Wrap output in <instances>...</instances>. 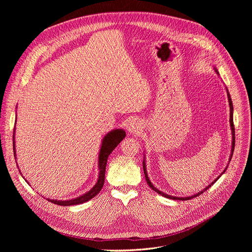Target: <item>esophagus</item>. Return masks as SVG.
Masks as SVG:
<instances>
[{
  "instance_id": "34e87169",
  "label": "esophagus",
  "mask_w": 252,
  "mask_h": 252,
  "mask_svg": "<svg viewBox=\"0 0 252 252\" xmlns=\"http://www.w3.org/2000/svg\"><path fill=\"white\" fill-rule=\"evenodd\" d=\"M126 127L129 134H138L143 128L142 124L140 123V121H138L137 118H130L129 121L126 122Z\"/></svg>"
}]
</instances>
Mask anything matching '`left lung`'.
<instances>
[{
    "label": "left lung",
    "instance_id": "1",
    "mask_svg": "<svg viewBox=\"0 0 252 252\" xmlns=\"http://www.w3.org/2000/svg\"><path fill=\"white\" fill-rule=\"evenodd\" d=\"M215 70H216V72H217L218 74H220L217 68H215ZM226 90H227V95H228L229 105H230V126H231V130H232V148H231V154H230V158H229V163H230V161H231V158H232V156H233L234 148H235V127H234V123H233V110H234V108H233V103H232V99H231V96H230V93H229V91H228V89H227V88H226ZM144 154H145V153H144ZM229 163H228V165H229ZM228 165L226 166V168L223 169V171L221 173V175L224 173V171L227 170ZM143 169H144L145 179H146L147 184L149 185V187H150L152 190H154L156 193H158V194L161 195V196H163V197H165V198H168V199H173V200H182V201L189 200V199H192V198H194V197L199 196V195H200V194H202L204 191H206L209 187H211V185H214V184H215V183L220 179V177L221 176V175H220V176H219V177H218L214 182H211V183H210V185H208V186H207L206 188H204V189H203V190H201L200 192H198V193H196V194H194V195H192V196H188V197H177V196H171V195H168V194H166V193H164V192H162V191H160V190L156 189V188L153 186V184L151 183V181L149 180V177H148V175H147V170H146V162H145V155H144V159H143Z\"/></svg>",
    "mask_w": 252,
    "mask_h": 252
}]
</instances>
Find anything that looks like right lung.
Wrapping results in <instances>:
<instances>
[{
    "label": "right lung",
    "mask_w": 252,
    "mask_h": 252,
    "mask_svg": "<svg viewBox=\"0 0 252 252\" xmlns=\"http://www.w3.org/2000/svg\"><path fill=\"white\" fill-rule=\"evenodd\" d=\"M126 137V131L123 128H115L110 130L107 135H105L102 144H101V148L99 151V158H98V167H99V177L97 180V183L94 185L90 191L85 193L82 196H78L76 198H73V199L70 200H54V199H47L54 204L57 205H62V206H69V205H76V204H82L84 202H87L91 200L92 198H94L103 188L104 185V180H105V170H106V164H107V159L110 153L115 149L117 145L121 143ZM15 127H14V134H13V150H14V156L16 159V151H15ZM17 164V162H16ZM24 179V178H23ZM25 180V179H24ZM26 181V180H25ZM26 183L30 184L28 181Z\"/></svg>",
    "instance_id": "1"
}]
</instances>
